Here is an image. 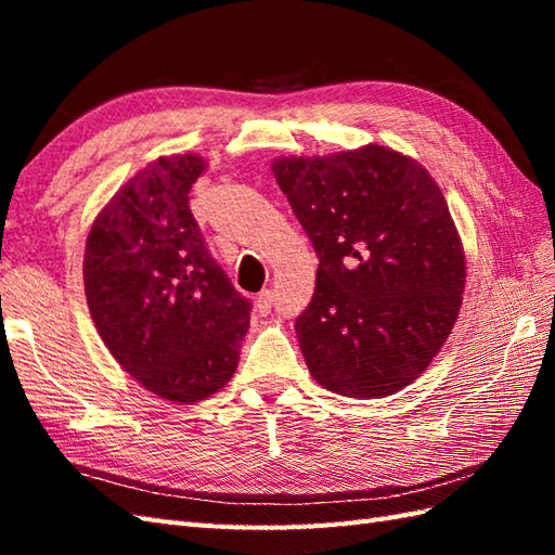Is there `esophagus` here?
<instances>
[{"label": "esophagus", "instance_id": "obj_1", "mask_svg": "<svg viewBox=\"0 0 555 555\" xmlns=\"http://www.w3.org/2000/svg\"><path fill=\"white\" fill-rule=\"evenodd\" d=\"M255 308L259 314H269L271 312V291H262L255 298Z\"/></svg>", "mask_w": 555, "mask_h": 555}]
</instances>
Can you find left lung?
<instances>
[{"instance_id": "left-lung-1", "label": "left lung", "mask_w": 555, "mask_h": 555, "mask_svg": "<svg viewBox=\"0 0 555 555\" xmlns=\"http://www.w3.org/2000/svg\"><path fill=\"white\" fill-rule=\"evenodd\" d=\"M320 259L296 334L317 384L384 398L429 367L457 320L465 255L441 188L391 147L271 164Z\"/></svg>"}]
</instances>
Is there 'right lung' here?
<instances>
[{
	"label": "right lung",
	"mask_w": 555,
	"mask_h": 555,
	"mask_svg": "<svg viewBox=\"0 0 555 555\" xmlns=\"http://www.w3.org/2000/svg\"><path fill=\"white\" fill-rule=\"evenodd\" d=\"M203 171L195 155L150 162L100 211L82 259L104 346L147 391L183 405L227 386L253 310L188 205Z\"/></svg>",
	"instance_id": "1"
}]
</instances>
